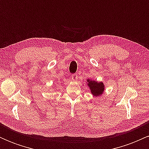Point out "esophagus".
<instances>
[{
	"label": "esophagus",
	"instance_id": "1",
	"mask_svg": "<svg viewBox=\"0 0 149 149\" xmlns=\"http://www.w3.org/2000/svg\"><path fill=\"white\" fill-rule=\"evenodd\" d=\"M78 74H76V73H75V74H73L72 76H71V79H72L73 81H76L77 80H78Z\"/></svg>",
	"mask_w": 149,
	"mask_h": 149
}]
</instances>
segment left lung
Here are the masks:
<instances>
[{"label": "left lung", "instance_id": "8db88e82", "mask_svg": "<svg viewBox=\"0 0 149 149\" xmlns=\"http://www.w3.org/2000/svg\"><path fill=\"white\" fill-rule=\"evenodd\" d=\"M87 82L90 92L93 96L100 97L102 95L105 89V86L102 82H97L92 79H88Z\"/></svg>", "mask_w": 149, "mask_h": 149}]
</instances>
